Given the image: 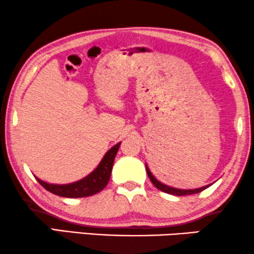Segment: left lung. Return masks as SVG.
Returning a JSON list of instances; mask_svg holds the SVG:
<instances>
[{
    "mask_svg": "<svg viewBox=\"0 0 254 254\" xmlns=\"http://www.w3.org/2000/svg\"><path fill=\"white\" fill-rule=\"evenodd\" d=\"M145 166H146V171H147V175H148L149 180H151L152 183L154 184V187H155V188H158L160 191L166 192V193L174 194V195H178V197H182V195H188V194L199 193V192L203 191V190H205V189L209 188L210 185L213 184V183H212V184L205 185V187H202V188H198V189H188V190H187V189H185V190H184V189H176V188L169 187V185L163 184V183H161V182H160L159 180H156L154 175L152 174V171L149 170V168H148L147 164H145Z\"/></svg>",
    "mask_w": 254,
    "mask_h": 254,
    "instance_id": "obj_1",
    "label": "left lung"
}]
</instances>
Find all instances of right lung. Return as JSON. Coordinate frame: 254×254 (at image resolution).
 Masks as SVG:
<instances>
[{
	"mask_svg": "<svg viewBox=\"0 0 254 254\" xmlns=\"http://www.w3.org/2000/svg\"><path fill=\"white\" fill-rule=\"evenodd\" d=\"M121 142L113 146L108 152L106 153L101 161L98 164V167L88 174L86 177L81 180L73 182L69 184H51L47 182L41 181L40 178H37V181L44 187L46 190L52 192L60 197L65 198H84L90 197L95 193H99L106 188L108 184L110 175H112V169L114 160L119 152Z\"/></svg>",
	"mask_w": 254,
	"mask_h": 254,
	"instance_id": "add662e5",
	"label": "right lung"
}]
</instances>
